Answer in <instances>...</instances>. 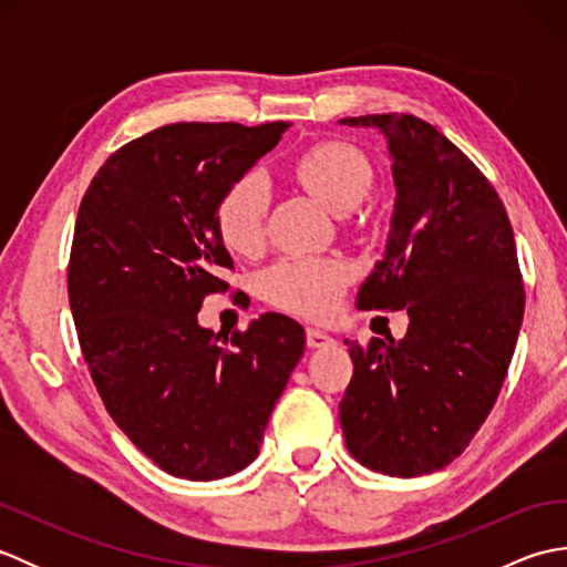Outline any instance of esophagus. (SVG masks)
<instances>
[{
	"label": "esophagus",
	"instance_id": "1",
	"mask_svg": "<svg viewBox=\"0 0 567 567\" xmlns=\"http://www.w3.org/2000/svg\"><path fill=\"white\" fill-rule=\"evenodd\" d=\"M336 341L331 339L329 333H323V331H319V329H307V346L309 348H329V346H333Z\"/></svg>",
	"mask_w": 567,
	"mask_h": 567
}]
</instances>
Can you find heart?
Listing matches in <instances>:
<instances>
[{
    "mask_svg": "<svg viewBox=\"0 0 567 567\" xmlns=\"http://www.w3.org/2000/svg\"><path fill=\"white\" fill-rule=\"evenodd\" d=\"M290 167L297 183L336 214L353 209L372 183L365 155L343 141L311 143L295 155ZM268 204L270 187L262 175H238L221 192L214 209L221 244L238 256L258 250ZM346 282L348 268L341 260L285 258L262 272L260 290L275 307L309 319H323L339 305Z\"/></svg>",
    "mask_w": 567,
    "mask_h": 567,
    "instance_id": "obj_1",
    "label": "heart"
}]
</instances>
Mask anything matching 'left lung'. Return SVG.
Wrapping results in <instances>:
<instances>
[{
    "label": "left lung",
    "mask_w": 567,
    "mask_h": 567,
    "mask_svg": "<svg viewBox=\"0 0 567 567\" xmlns=\"http://www.w3.org/2000/svg\"><path fill=\"white\" fill-rule=\"evenodd\" d=\"M341 124L388 138L396 189L388 248L355 307L409 315L402 341L348 348L346 449L384 475H429L465 451L507 378L526 297L514 231L489 179L424 118Z\"/></svg>",
    "instance_id": "8db88e82"
}]
</instances>
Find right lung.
Returning <instances> with one entry per match:
<instances>
[{
  "instance_id": "add662e5",
  "label": "right lung",
  "mask_w": 567,
  "mask_h": 567,
  "mask_svg": "<svg viewBox=\"0 0 567 567\" xmlns=\"http://www.w3.org/2000/svg\"><path fill=\"white\" fill-rule=\"evenodd\" d=\"M287 128L161 126L112 153L80 202L68 297L82 358L114 424L175 477L244 470L305 353L290 317L262 315L226 339L197 321L234 268L216 202Z\"/></svg>"
}]
</instances>
